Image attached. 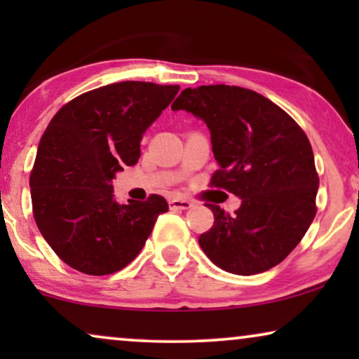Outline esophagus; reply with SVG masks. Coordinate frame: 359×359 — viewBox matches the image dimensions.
I'll return each mask as SVG.
<instances>
[{"label": "esophagus", "mask_w": 359, "mask_h": 359, "mask_svg": "<svg viewBox=\"0 0 359 359\" xmlns=\"http://www.w3.org/2000/svg\"><path fill=\"white\" fill-rule=\"evenodd\" d=\"M170 209H180V210H186V209H191L193 208V203H191L189 199H181V198H175L170 201Z\"/></svg>", "instance_id": "1"}]
</instances>
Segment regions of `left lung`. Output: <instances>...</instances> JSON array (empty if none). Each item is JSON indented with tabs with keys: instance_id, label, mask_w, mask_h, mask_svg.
Listing matches in <instances>:
<instances>
[{
	"instance_id": "8db88e82",
	"label": "left lung",
	"mask_w": 359,
	"mask_h": 359,
	"mask_svg": "<svg viewBox=\"0 0 359 359\" xmlns=\"http://www.w3.org/2000/svg\"><path fill=\"white\" fill-rule=\"evenodd\" d=\"M171 109L205 122L219 163L210 184L242 199L235 215L208 205L214 225L199 237L201 248L240 276L276 266L317 212L318 176L307 135L268 97L240 86L186 88Z\"/></svg>"
}]
</instances>
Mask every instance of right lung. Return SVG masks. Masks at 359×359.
Segmentation results:
<instances>
[{"label": "right lung", "mask_w": 359, "mask_h": 359, "mask_svg": "<svg viewBox=\"0 0 359 359\" xmlns=\"http://www.w3.org/2000/svg\"><path fill=\"white\" fill-rule=\"evenodd\" d=\"M178 85L121 81L75 97L43 132L31 173L34 219L50 248L76 271L126 268L168 210L161 196L119 204L112 180L140 158L145 130Z\"/></svg>", "instance_id": "1"}]
</instances>
